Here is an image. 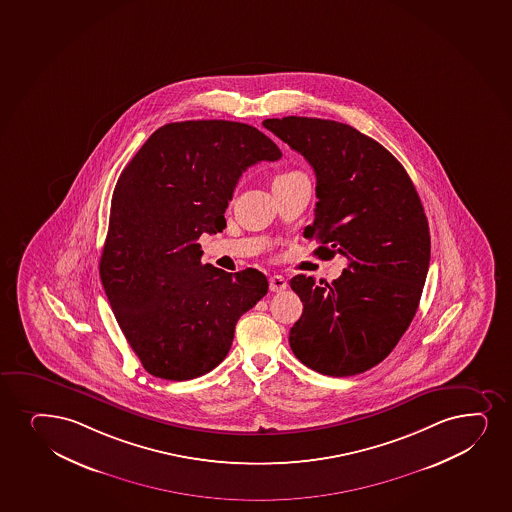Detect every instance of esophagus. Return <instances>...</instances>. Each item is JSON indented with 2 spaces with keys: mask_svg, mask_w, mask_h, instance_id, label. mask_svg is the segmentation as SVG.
<instances>
[{
  "mask_svg": "<svg viewBox=\"0 0 512 512\" xmlns=\"http://www.w3.org/2000/svg\"><path fill=\"white\" fill-rule=\"evenodd\" d=\"M288 286L286 279L283 276H271L269 277V289L272 293H281Z\"/></svg>",
  "mask_w": 512,
  "mask_h": 512,
  "instance_id": "esophagus-1",
  "label": "esophagus"
}]
</instances>
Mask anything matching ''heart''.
Segmentation results:
<instances>
[{"mask_svg": "<svg viewBox=\"0 0 512 512\" xmlns=\"http://www.w3.org/2000/svg\"><path fill=\"white\" fill-rule=\"evenodd\" d=\"M288 175H291V173H283V175L276 176V180H277V178H284V176H288Z\"/></svg>", "mask_w": 512, "mask_h": 512, "instance_id": "1", "label": "heart"}]
</instances>
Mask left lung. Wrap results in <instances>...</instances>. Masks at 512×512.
Wrapping results in <instances>:
<instances>
[{
    "label": "left lung",
    "mask_w": 512,
    "mask_h": 512,
    "mask_svg": "<svg viewBox=\"0 0 512 512\" xmlns=\"http://www.w3.org/2000/svg\"><path fill=\"white\" fill-rule=\"evenodd\" d=\"M264 127L307 159L317 205L303 236L315 255L348 260L331 284L310 276L289 286L303 301L289 346L315 372L349 377L379 365L403 337L420 303L430 264V231L403 164L339 121L286 116Z\"/></svg>",
    "instance_id": "left-lung-1"
}]
</instances>
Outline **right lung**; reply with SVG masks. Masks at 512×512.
Segmentation results:
<instances>
[{
    "label": "right lung",
    "mask_w": 512,
    "mask_h": 512,
    "mask_svg": "<svg viewBox=\"0 0 512 512\" xmlns=\"http://www.w3.org/2000/svg\"><path fill=\"white\" fill-rule=\"evenodd\" d=\"M281 156L245 123L178 121L157 128L121 171L99 274L121 331L154 377L180 382L214 370L238 319L267 295L257 269L202 264L197 240L223 231L241 173Z\"/></svg>",
    "instance_id": "right-lung-1"
}]
</instances>
